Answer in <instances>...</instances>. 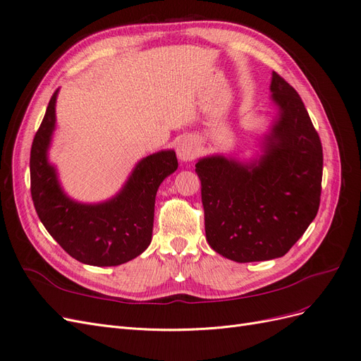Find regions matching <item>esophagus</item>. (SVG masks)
Here are the masks:
<instances>
[{
  "mask_svg": "<svg viewBox=\"0 0 361 361\" xmlns=\"http://www.w3.org/2000/svg\"><path fill=\"white\" fill-rule=\"evenodd\" d=\"M176 154L182 162L194 159L195 155H197V143H195V140L191 137H182L178 141Z\"/></svg>",
  "mask_w": 361,
  "mask_h": 361,
  "instance_id": "obj_1",
  "label": "esophagus"
}]
</instances>
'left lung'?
<instances>
[{
    "label": "left lung",
    "mask_w": 361,
    "mask_h": 361,
    "mask_svg": "<svg viewBox=\"0 0 361 361\" xmlns=\"http://www.w3.org/2000/svg\"><path fill=\"white\" fill-rule=\"evenodd\" d=\"M277 106L260 154L248 162L200 158L206 241L221 256L245 262L285 256L319 209L322 146L300 94L272 72Z\"/></svg>",
    "instance_id": "left-lung-1"
}]
</instances>
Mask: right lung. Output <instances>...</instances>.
Returning a JSON list of instances; mask_svg holds the SVG:
<instances>
[{
  "label": "right lung",
  "mask_w": 361,
  "mask_h": 361,
  "mask_svg": "<svg viewBox=\"0 0 361 361\" xmlns=\"http://www.w3.org/2000/svg\"><path fill=\"white\" fill-rule=\"evenodd\" d=\"M57 96L59 90L51 97L31 146V197L36 212L49 235L73 259L93 267L126 264L152 241L157 191L176 171V154L169 149L140 159L111 199L76 202L61 188L57 169L48 158L56 130Z\"/></svg>",
  "instance_id": "right-lung-1"
}]
</instances>
